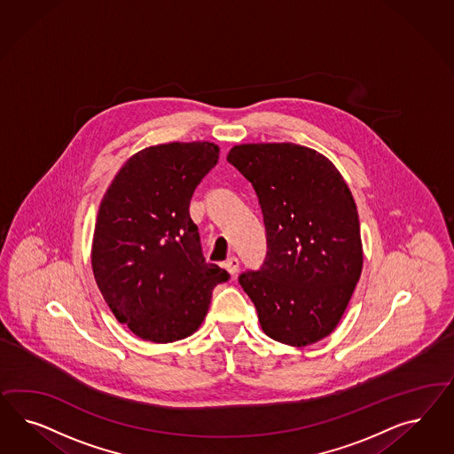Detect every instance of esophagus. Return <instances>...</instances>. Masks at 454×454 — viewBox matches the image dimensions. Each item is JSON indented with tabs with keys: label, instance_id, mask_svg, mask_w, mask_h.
<instances>
[{
	"label": "esophagus",
	"instance_id": "obj_1",
	"mask_svg": "<svg viewBox=\"0 0 454 454\" xmlns=\"http://www.w3.org/2000/svg\"><path fill=\"white\" fill-rule=\"evenodd\" d=\"M223 266H224V270H226L230 275H236L238 270H239V260H238L236 256H231Z\"/></svg>",
	"mask_w": 454,
	"mask_h": 454
}]
</instances>
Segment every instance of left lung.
Masks as SVG:
<instances>
[{"label": "left lung", "mask_w": 454, "mask_h": 454, "mask_svg": "<svg viewBox=\"0 0 454 454\" xmlns=\"http://www.w3.org/2000/svg\"><path fill=\"white\" fill-rule=\"evenodd\" d=\"M253 184L266 230L260 270L239 275L270 338L308 346L343 317L363 268L356 203L328 158L293 143L228 153Z\"/></svg>", "instance_id": "left-lung-1"}]
</instances>
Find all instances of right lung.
Wrapping results in <instances>:
<instances>
[{
  "label": "right lung",
  "instance_id": "right-lung-1",
  "mask_svg": "<svg viewBox=\"0 0 454 454\" xmlns=\"http://www.w3.org/2000/svg\"><path fill=\"white\" fill-rule=\"evenodd\" d=\"M218 153L207 141L146 148L124 163L99 205L91 249L98 288L143 340L173 343L192 334L211 291L230 279L205 260L190 216L192 192Z\"/></svg>",
  "mask_w": 454,
  "mask_h": 454
}]
</instances>
